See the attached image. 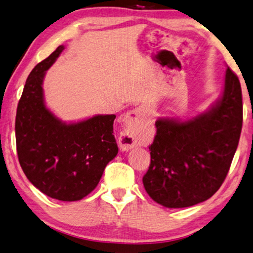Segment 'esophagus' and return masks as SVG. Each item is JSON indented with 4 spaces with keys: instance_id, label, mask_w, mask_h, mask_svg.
<instances>
[{
    "instance_id": "1",
    "label": "esophagus",
    "mask_w": 253,
    "mask_h": 253,
    "mask_svg": "<svg viewBox=\"0 0 253 253\" xmlns=\"http://www.w3.org/2000/svg\"><path fill=\"white\" fill-rule=\"evenodd\" d=\"M148 113V108L145 106H139V107L132 109L129 113H126V118H124V126L126 130L121 133L119 138L120 147L124 149H130L135 146V138L133 135V130L135 127L140 126L142 121L146 119Z\"/></svg>"
}]
</instances>
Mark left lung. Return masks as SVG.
Listing matches in <instances>:
<instances>
[{"instance_id":"obj_1","label":"left lung","mask_w":253,"mask_h":253,"mask_svg":"<svg viewBox=\"0 0 253 253\" xmlns=\"http://www.w3.org/2000/svg\"><path fill=\"white\" fill-rule=\"evenodd\" d=\"M243 122L241 84L229 67L222 96L203 114L187 121L159 119L149 146L151 164L142 178L161 206H195L224 182L239 145Z\"/></svg>"}]
</instances>
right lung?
<instances>
[{
  "label": "right lung",
  "instance_id": "1",
  "mask_svg": "<svg viewBox=\"0 0 253 253\" xmlns=\"http://www.w3.org/2000/svg\"><path fill=\"white\" fill-rule=\"evenodd\" d=\"M63 50L58 46L28 75L17 107L16 144L28 180L45 195L72 202L97 187L119 147L113 134L114 114L67 124L46 108L43 80Z\"/></svg>",
  "mask_w": 253,
  "mask_h": 253
}]
</instances>
